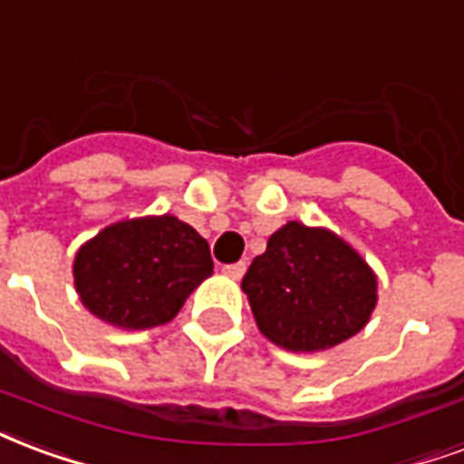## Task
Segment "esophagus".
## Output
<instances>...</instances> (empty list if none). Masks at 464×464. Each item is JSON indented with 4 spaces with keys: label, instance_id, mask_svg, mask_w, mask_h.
<instances>
[{
    "label": "esophagus",
    "instance_id": "esophagus-1",
    "mask_svg": "<svg viewBox=\"0 0 464 464\" xmlns=\"http://www.w3.org/2000/svg\"><path fill=\"white\" fill-rule=\"evenodd\" d=\"M223 273L231 277V280H241L243 273H246V263H233V266L223 267Z\"/></svg>",
    "mask_w": 464,
    "mask_h": 464
}]
</instances>
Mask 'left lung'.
<instances>
[{"instance_id": "obj_1", "label": "left lung", "mask_w": 464, "mask_h": 464, "mask_svg": "<svg viewBox=\"0 0 464 464\" xmlns=\"http://www.w3.org/2000/svg\"><path fill=\"white\" fill-rule=\"evenodd\" d=\"M241 290L263 337L295 354H314L366 327L379 277L334 231L287 221L250 263Z\"/></svg>"}]
</instances>
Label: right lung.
<instances>
[{
    "instance_id": "1",
    "label": "right lung",
    "mask_w": 464,
    "mask_h": 464,
    "mask_svg": "<svg viewBox=\"0 0 464 464\" xmlns=\"http://www.w3.org/2000/svg\"><path fill=\"white\" fill-rule=\"evenodd\" d=\"M211 273L206 238L169 214L110 223L73 258L75 293L85 310L130 332L171 322Z\"/></svg>"
}]
</instances>
